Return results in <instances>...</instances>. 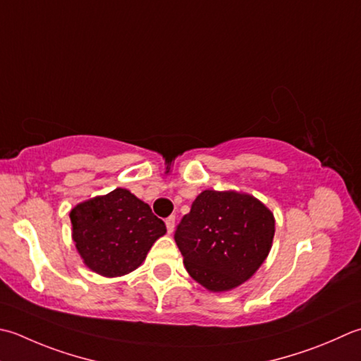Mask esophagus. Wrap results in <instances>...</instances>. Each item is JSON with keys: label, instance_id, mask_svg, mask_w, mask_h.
Here are the masks:
<instances>
[{"label": "esophagus", "instance_id": "obj_1", "mask_svg": "<svg viewBox=\"0 0 361 361\" xmlns=\"http://www.w3.org/2000/svg\"><path fill=\"white\" fill-rule=\"evenodd\" d=\"M166 227H167L169 235H172L173 230H175V217H173V216L166 219Z\"/></svg>", "mask_w": 361, "mask_h": 361}]
</instances>
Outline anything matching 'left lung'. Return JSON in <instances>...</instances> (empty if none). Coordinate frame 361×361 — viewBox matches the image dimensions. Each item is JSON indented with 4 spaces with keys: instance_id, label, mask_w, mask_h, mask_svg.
<instances>
[{
    "instance_id": "1",
    "label": "left lung",
    "mask_w": 361,
    "mask_h": 361,
    "mask_svg": "<svg viewBox=\"0 0 361 361\" xmlns=\"http://www.w3.org/2000/svg\"><path fill=\"white\" fill-rule=\"evenodd\" d=\"M272 211L238 190L207 189L197 195L175 231L188 274L211 293H225L252 279L271 252Z\"/></svg>"
}]
</instances>
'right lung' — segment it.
<instances>
[{"mask_svg": "<svg viewBox=\"0 0 361 361\" xmlns=\"http://www.w3.org/2000/svg\"><path fill=\"white\" fill-rule=\"evenodd\" d=\"M72 239L82 263L103 277H122L144 263L166 224L128 189L92 197L70 211Z\"/></svg>", "mask_w": 361, "mask_h": 361, "instance_id": "add662e5", "label": "right lung"}]
</instances>
